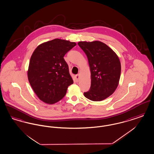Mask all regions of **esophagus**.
Listing matches in <instances>:
<instances>
[{"mask_svg":"<svg viewBox=\"0 0 154 154\" xmlns=\"http://www.w3.org/2000/svg\"><path fill=\"white\" fill-rule=\"evenodd\" d=\"M75 79L77 80H79L80 79V74H78L77 75H75Z\"/></svg>","mask_w":154,"mask_h":154,"instance_id":"1","label":"esophagus"}]
</instances>
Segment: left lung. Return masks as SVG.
<instances>
[{"label": "left lung", "instance_id": "1", "mask_svg": "<svg viewBox=\"0 0 154 154\" xmlns=\"http://www.w3.org/2000/svg\"><path fill=\"white\" fill-rule=\"evenodd\" d=\"M78 44L87 55L91 71V88L84 95L92 101H102L115 92L119 84V59L107 45L100 41L79 42Z\"/></svg>", "mask_w": 154, "mask_h": 154}]
</instances>
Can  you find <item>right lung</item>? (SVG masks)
<instances>
[{
  "mask_svg": "<svg viewBox=\"0 0 154 154\" xmlns=\"http://www.w3.org/2000/svg\"><path fill=\"white\" fill-rule=\"evenodd\" d=\"M76 45L75 42L55 38L37 47L28 70V78L40 100L53 104L66 95L73 83L69 66L63 57Z\"/></svg>",
  "mask_w": 154,
  "mask_h": 154,
  "instance_id": "1",
  "label": "right lung"
}]
</instances>
